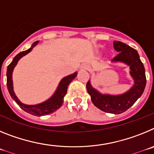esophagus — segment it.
<instances>
[{
  "mask_svg": "<svg viewBox=\"0 0 154 154\" xmlns=\"http://www.w3.org/2000/svg\"><path fill=\"white\" fill-rule=\"evenodd\" d=\"M80 69H81V70H87V69H89V65H87V64H82Z\"/></svg>",
  "mask_w": 154,
  "mask_h": 154,
  "instance_id": "esophagus-1",
  "label": "esophagus"
}]
</instances>
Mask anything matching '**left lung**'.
<instances>
[{"instance_id":"left-lung-1","label":"left lung","mask_w":154,"mask_h":154,"mask_svg":"<svg viewBox=\"0 0 154 154\" xmlns=\"http://www.w3.org/2000/svg\"><path fill=\"white\" fill-rule=\"evenodd\" d=\"M113 47L119 54L112 59V62H120L130 67V75L133 79V86L119 95L104 94L95 89L89 80L86 89L91 96V100L98 109L109 113L120 114L130 109L142 96L146 79L143 64L137 50L119 41H114Z\"/></svg>"}]
</instances>
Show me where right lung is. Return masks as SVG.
Listing matches in <instances>:
<instances>
[{
    "label": "right lung",
    "instance_id": "right-lung-1",
    "mask_svg": "<svg viewBox=\"0 0 154 154\" xmlns=\"http://www.w3.org/2000/svg\"><path fill=\"white\" fill-rule=\"evenodd\" d=\"M39 41L34 42L31 47L28 48L26 51H24L22 52H20L17 54L14 58H13L12 62L8 66L7 69V85H8V92L10 93L12 99L16 102L19 106L21 107L23 110L31 115L37 116H46L48 114H50L51 112L56 111L58 109L61 107L64 102V97L67 93V89L70 82L76 77L78 72H75L73 74L65 76L60 81L57 87L56 90L54 92L52 96L48 99L42 103H38L35 105H27L21 103L17 97V96L14 93V85H13V80H12V74H13L14 69L17 65L18 61L21 59L22 57L26 55L29 52H31V50L38 44Z\"/></svg>",
    "mask_w": 154,
    "mask_h": 154
}]
</instances>
